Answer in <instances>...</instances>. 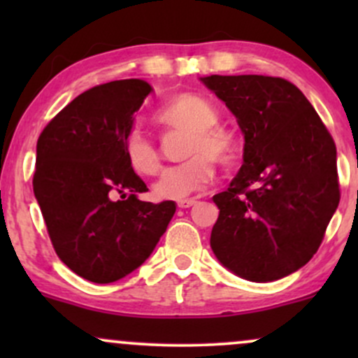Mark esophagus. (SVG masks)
Returning <instances> with one entry per match:
<instances>
[{
  "label": "esophagus",
  "instance_id": "esophagus-1",
  "mask_svg": "<svg viewBox=\"0 0 358 358\" xmlns=\"http://www.w3.org/2000/svg\"><path fill=\"white\" fill-rule=\"evenodd\" d=\"M196 203V199H182V200H178V202H176V205H178L180 208H188V207H192V205H195Z\"/></svg>",
  "mask_w": 358,
  "mask_h": 358
}]
</instances>
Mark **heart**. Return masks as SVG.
<instances>
[{
	"mask_svg": "<svg viewBox=\"0 0 358 358\" xmlns=\"http://www.w3.org/2000/svg\"><path fill=\"white\" fill-rule=\"evenodd\" d=\"M159 124L168 129L187 131L178 165L166 168L156 180L153 190L158 199H185L207 187L215 176V162L227 165L236 156V141L224 127L215 126L217 110L203 97L183 94L168 102L156 114ZM124 153L129 166L139 175H153L162 166V155L139 129L131 131L124 141Z\"/></svg>",
	"mask_w": 358,
	"mask_h": 358,
	"instance_id": "b5f03b06",
	"label": "heart"
}]
</instances>
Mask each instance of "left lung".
<instances>
[{
    "mask_svg": "<svg viewBox=\"0 0 358 358\" xmlns=\"http://www.w3.org/2000/svg\"><path fill=\"white\" fill-rule=\"evenodd\" d=\"M244 134V163L213 195L210 248L242 279L276 281L306 264L340 202L334 138L296 85L281 77H200Z\"/></svg>",
    "mask_w": 358,
    "mask_h": 358,
    "instance_id": "8db88e82",
    "label": "left lung"
}]
</instances>
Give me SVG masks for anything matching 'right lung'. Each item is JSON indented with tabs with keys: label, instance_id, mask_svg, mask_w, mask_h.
Here are the masks:
<instances>
[{
	"label": "right lung",
	"instance_id": "obj_1",
	"mask_svg": "<svg viewBox=\"0 0 358 358\" xmlns=\"http://www.w3.org/2000/svg\"><path fill=\"white\" fill-rule=\"evenodd\" d=\"M153 87L114 80L77 96L36 143L35 199L60 261L108 285L138 269L166 231L176 205L141 202L148 192L124 153L126 136ZM119 192L126 201H116Z\"/></svg>",
	"mask_w": 358,
	"mask_h": 358
}]
</instances>
